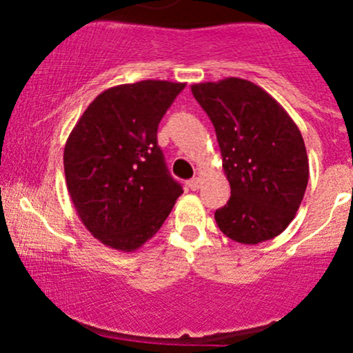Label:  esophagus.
<instances>
[{
	"mask_svg": "<svg viewBox=\"0 0 353 353\" xmlns=\"http://www.w3.org/2000/svg\"><path fill=\"white\" fill-rule=\"evenodd\" d=\"M188 184H189V188L192 189V190H197V189L201 188V184H202V182H201L199 177H194V179H190V181L188 182Z\"/></svg>",
	"mask_w": 353,
	"mask_h": 353,
	"instance_id": "34e87169",
	"label": "esophagus"
}]
</instances>
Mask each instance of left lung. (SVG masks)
Segmentation results:
<instances>
[{"mask_svg":"<svg viewBox=\"0 0 353 353\" xmlns=\"http://www.w3.org/2000/svg\"><path fill=\"white\" fill-rule=\"evenodd\" d=\"M216 129L230 197L216 210L222 234L255 245L283 232L301 208L309 159L297 124L269 92L241 78L192 84Z\"/></svg>","mask_w":353,"mask_h":353,"instance_id":"left-lung-1","label":"left lung"}]
</instances>
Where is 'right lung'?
Instances as JSON below:
<instances>
[{
	"label": "right lung",
	"mask_w": 353,
	"mask_h": 353,
	"mask_svg": "<svg viewBox=\"0 0 353 353\" xmlns=\"http://www.w3.org/2000/svg\"><path fill=\"white\" fill-rule=\"evenodd\" d=\"M184 86L145 79L109 88L72 128L64 145L68 192L101 244L134 252L182 194L157 145V125Z\"/></svg>",
	"instance_id": "right-lung-1"
}]
</instances>
